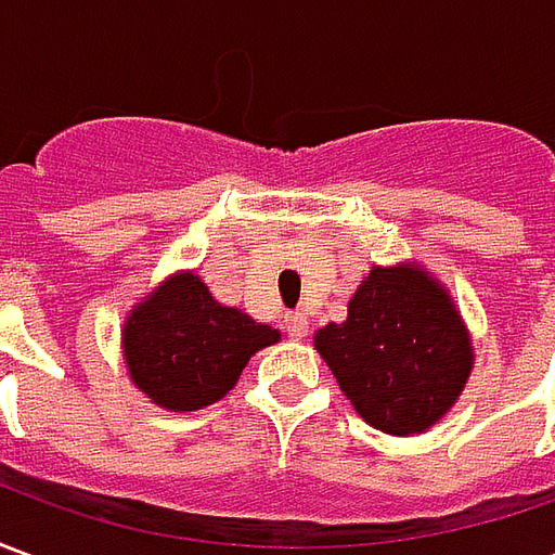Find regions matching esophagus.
<instances>
[{"mask_svg": "<svg viewBox=\"0 0 555 555\" xmlns=\"http://www.w3.org/2000/svg\"><path fill=\"white\" fill-rule=\"evenodd\" d=\"M285 333H288L291 338H297V341H300V338H306L309 336V318H306L302 312L285 314Z\"/></svg>", "mask_w": 555, "mask_h": 555, "instance_id": "esophagus-1", "label": "esophagus"}]
</instances>
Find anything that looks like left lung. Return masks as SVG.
<instances>
[{
    "instance_id": "1",
    "label": "left lung",
    "mask_w": 555,
    "mask_h": 555,
    "mask_svg": "<svg viewBox=\"0 0 555 555\" xmlns=\"http://www.w3.org/2000/svg\"><path fill=\"white\" fill-rule=\"evenodd\" d=\"M314 350L353 410L392 437L434 428L476 365L452 294L416 261L374 264L348 300V318L314 333Z\"/></svg>"
}]
</instances>
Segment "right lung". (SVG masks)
<instances>
[{
  "mask_svg": "<svg viewBox=\"0 0 555 555\" xmlns=\"http://www.w3.org/2000/svg\"><path fill=\"white\" fill-rule=\"evenodd\" d=\"M279 338V330L219 302L195 270H181L130 309L121 357L151 404L193 413L229 396L246 362Z\"/></svg>",
  "mask_w": 555,
  "mask_h": 555,
  "instance_id": "add662e5",
  "label": "right lung"
}]
</instances>
